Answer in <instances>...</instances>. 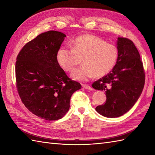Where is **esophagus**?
Segmentation results:
<instances>
[{
	"label": "esophagus",
	"instance_id": "obj_1",
	"mask_svg": "<svg viewBox=\"0 0 155 155\" xmlns=\"http://www.w3.org/2000/svg\"><path fill=\"white\" fill-rule=\"evenodd\" d=\"M82 87H83V88H86V89H88V90H93V88L92 87H91L89 85H88V84H82Z\"/></svg>",
	"mask_w": 155,
	"mask_h": 155
}]
</instances>
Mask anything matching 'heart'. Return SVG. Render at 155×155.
<instances>
[{
	"label": "heart",
	"mask_w": 155,
	"mask_h": 155,
	"mask_svg": "<svg viewBox=\"0 0 155 155\" xmlns=\"http://www.w3.org/2000/svg\"><path fill=\"white\" fill-rule=\"evenodd\" d=\"M119 51L116 45L107 43L96 36L81 35L72 42V48L62 47L57 51L56 58L58 64L66 71L74 69L78 57L82 58V67L71 73L72 79L86 81L93 77H104L116 65Z\"/></svg>",
	"instance_id": "heart-1"
}]
</instances>
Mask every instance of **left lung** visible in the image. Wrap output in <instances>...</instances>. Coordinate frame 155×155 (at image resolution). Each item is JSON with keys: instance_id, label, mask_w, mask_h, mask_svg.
<instances>
[{"instance_id": "8db88e82", "label": "left lung", "mask_w": 155, "mask_h": 155, "mask_svg": "<svg viewBox=\"0 0 155 155\" xmlns=\"http://www.w3.org/2000/svg\"><path fill=\"white\" fill-rule=\"evenodd\" d=\"M117 48L119 56L114 68L92 84L94 89L106 93V103L97 106L96 110L109 118L120 117L133 107L145 81L143 62L133 42L119 37Z\"/></svg>"}]
</instances>
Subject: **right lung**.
I'll list each match as a JSON object with an SVG mask.
<instances>
[{
	"mask_svg": "<svg viewBox=\"0 0 155 155\" xmlns=\"http://www.w3.org/2000/svg\"><path fill=\"white\" fill-rule=\"evenodd\" d=\"M66 35L49 31L27 42L15 64L19 97L32 114L47 120L63 117L70 108L72 94L82 87L68 77L56 55Z\"/></svg>",
	"mask_w": 155,
	"mask_h": 155,
	"instance_id": "right-lung-1",
	"label": "right lung"
}]
</instances>
